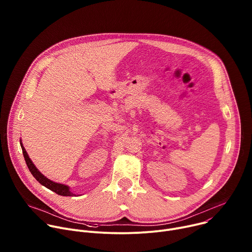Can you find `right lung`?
Listing matches in <instances>:
<instances>
[{
  "instance_id": "add662e5",
  "label": "right lung",
  "mask_w": 252,
  "mask_h": 252,
  "mask_svg": "<svg viewBox=\"0 0 252 252\" xmlns=\"http://www.w3.org/2000/svg\"><path fill=\"white\" fill-rule=\"evenodd\" d=\"M21 148H22V151H23V155H24V158H25V160H26V163L28 165V168L30 169L31 173L32 174V176L37 179V181L44 187H46L47 189H51L52 191L56 192L57 194L59 195H63V196H74L75 193L71 192L69 190V188L67 186H64V185H62V184H58V183H55V182H52L51 179L47 178L43 173H41L39 171V169L35 167V165L32 163V161L31 160V158H29L25 148L23 147V143L21 141Z\"/></svg>"
}]
</instances>
